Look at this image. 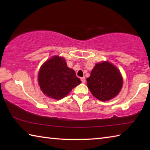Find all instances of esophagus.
<instances>
[{"instance_id": "1", "label": "esophagus", "mask_w": 150, "mask_h": 150, "mask_svg": "<svg viewBox=\"0 0 150 150\" xmlns=\"http://www.w3.org/2000/svg\"><path fill=\"white\" fill-rule=\"evenodd\" d=\"M81 80L82 81L83 83H85L86 82V79H85V77H82L81 78Z\"/></svg>"}]
</instances>
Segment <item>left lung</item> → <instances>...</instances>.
<instances>
[{
    "label": "left lung",
    "mask_w": 150,
    "mask_h": 150,
    "mask_svg": "<svg viewBox=\"0 0 150 150\" xmlns=\"http://www.w3.org/2000/svg\"><path fill=\"white\" fill-rule=\"evenodd\" d=\"M87 81L92 95L102 101L115 97L122 87V77L120 71L108 62L96 64Z\"/></svg>",
    "instance_id": "obj_1"
}]
</instances>
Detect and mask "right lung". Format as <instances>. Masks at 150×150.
I'll return each mask as SVG.
<instances>
[{
  "instance_id": "add662e5",
  "label": "right lung",
  "mask_w": 150,
  "mask_h": 150,
  "mask_svg": "<svg viewBox=\"0 0 150 150\" xmlns=\"http://www.w3.org/2000/svg\"><path fill=\"white\" fill-rule=\"evenodd\" d=\"M40 88L45 95L54 99H62L81 83L75 72L67 66L65 60L54 56L45 62L38 73Z\"/></svg>"
}]
</instances>
